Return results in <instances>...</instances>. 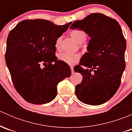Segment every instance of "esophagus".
Segmentation results:
<instances>
[{"mask_svg":"<svg viewBox=\"0 0 132 132\" xmlns=\"http://www.w3.org/2000/svg\"><path fill=\"white\" fill-rule=\"evenodd\" d=\"M71 73H74V70L73 67H71Z\"/></svg>","mask_w":132,"mask_h":132,"instance_id":"obj_1","label":"esophagus"}]
</instances>
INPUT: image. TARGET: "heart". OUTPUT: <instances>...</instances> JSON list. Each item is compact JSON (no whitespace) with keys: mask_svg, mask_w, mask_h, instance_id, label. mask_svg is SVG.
Wrapping results in <instances>:
<instances>
[{"mask_svg":"<svg viewBox=\"0 0 132 132\" xmlns=\"http://www.w3.org/2000/svg\"><path fill=\"white\" fill-rule=\"evenodd\" d=\"M70 36L73 39L77 41L78 44H82L84 43L87 39V34L85 31L82 30H73L70 32ZM62 38L59 37L55 41V48L56 50H59L61 47ZM57 59L59 61L72 65L77 63L80 59V55L77 54H68V53H61L57 55Z\"/></svg>","mask_w":132,"mask_h":132,"instance_id":"1","label":"heart"}]
</instances>
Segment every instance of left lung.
<instances>
[{
	"instance_id": "8db88e82",
	"label": "left lung",
	"mask_w": 132,
	"mask_h": 132,
	"mask_svg": "<svg viewBox=\"0 0 132 132\" xmlns=\"http://www.w3.org/2000/svg\"><path fill=\"white\" fill-rule=\"evenodd\" d=\"M70 29L84 30L91 38L88 52L74 68V71L83 77L82 82L75 87L77 98L91 105L103 104L119 89L126 67V42L121 26L116 20L96 13L75 21Z\"/></svg>"
}]
</instances>
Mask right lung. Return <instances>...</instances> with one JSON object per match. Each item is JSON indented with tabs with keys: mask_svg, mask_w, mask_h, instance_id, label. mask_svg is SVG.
Segmentation results:
<instances>
[{
	"mask_svg": "<svg viewBox=\"0 0 132 132\" xmlns=\"http://www.w3.org/2000/svg\"><path fill=\"white\" fill-rule=\"evenodd\" d=\"M71 23L56 25L44 19L25 20L9 33L6 64L16 90L29 103L51 102L59 82L71 75L70 66L57 60L55 43ZM41 63L46 66L41 69Z\"/></svg>",
	"mask_w": 132,
	"mask_h": 132,
	"instance_id": "1",
	"label": "right lung"
}]
</instances>
